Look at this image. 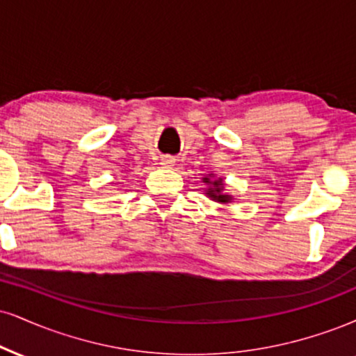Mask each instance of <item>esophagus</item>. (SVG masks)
Instances as JSON below:
<instances>
[{
	"instance_id": "1",
	"label": "esophagus",
	"mask_w": 356,
	"mask_h": 356,
	"mask_svg": "<svg viewBox=\"0 0 356 356\" xmlns=\"http://www.w3.org/2000/svg\"><path fill=\"white\" fill-rule=\"evenodd\" d=\"M161 165L162 167H170V165H174V159L170 156H164L161 159Z\"/></svg>"
}]
</instances>
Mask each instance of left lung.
Segmentation results:
<instances>
[{"instance_id": "8db88e82", "label": "left lung", "mask_w": 356, "mask_h": 356, "mask_svg": "<svg viewBox=\"0 0 356 356\" xmlns=\"http://www.w3.org/2000/svg\"><path fill=\"white\" fill-rule=\"evenodd\" d=\"M213 175L209 174L207 177H204L202 181L207 184L209 189L205 191V194L211 197L212 200H216V202H222V204H227L232 200V195L229 194H224V181L222 179H212Z\"/></svg>"}]
</instances>
